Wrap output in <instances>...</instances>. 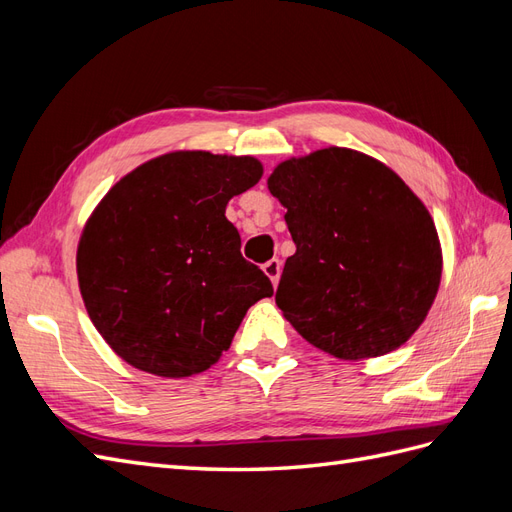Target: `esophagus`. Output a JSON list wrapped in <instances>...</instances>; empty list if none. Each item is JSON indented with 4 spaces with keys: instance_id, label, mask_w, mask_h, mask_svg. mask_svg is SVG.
Instances as JSON below:
<instances>
[{
    "instance_id": "1",
    "label": "esophagus",
    "mask_w": 512,
    "mask_h": 512,
    "mask_svg": "<svg viewBox=\"0 0 512 512\" xmlns=\"http://www.w3.org/2000/svg\"><path fill=\"white\" fill-rule=\"evenodd\" d=\"M262 271H265V275L273 282V286H277V282H280V273H282V262L273 258V260H269V262H265V265H262Z\"/></svg>"
}]
</instances>
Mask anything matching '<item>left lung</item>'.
<instances>
[{
  "mask_svg": "<svg viewBox=\"0 0 512 512\" xmlns=\"http://www.w3.org/2000/svg\"><path fill=\"white\" fill-rule=\"evenodd\" d=\"M297 252L275 303L305 342L361 361L404 346L436 301L442 245L431 213L395 170L348 147L273 168Z\"/></svg>",
  "mask_w": 512,
  "mask_h": 512,
  "instance_id": "8db88e82",
  "label": "left lung"
}]
</instances>
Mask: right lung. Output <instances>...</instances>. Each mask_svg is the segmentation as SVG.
<instances>
[{
  "label": "right lung",
  "mask_w": 512,
  "mask_h": 512,
  "mask_svg": "<svg viewBox=\"0 0 512 512\" xmlns=\"http://www.w3.org/2000/svg\"><path fill=\"white\" fill-rule=\"evenodd\" d=\"M260 177L254 156L170 151L123 175L91 211L76 247L81 297L128 365L200 374L230 348L247 309L271 297L226 220L228 200Z\"/></svg>",
  "instance_id": "add662e5"
}]
</instances>
